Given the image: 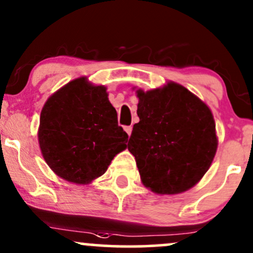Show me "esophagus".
Returning a JSON list of instances; mask_svg holds the SVG:
<instances>
[{"instance_id":"34e87169","label":"esophagus","mask_w":253,"mask_h":253,"mask_svg":"<svg viewBox=\"0 0 253 253\" xmlns=\"http://www.w3.org/2000/svg\"><path fill=\"white\" fill-rule=\"evenodd\" d=\"M125 130H126V133L128 134V136H130V133H132V127H130V126L125 127Z\"/></svg>"}]
</instances>
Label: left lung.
Returning a JSON list of instances; mask_svg holds the SVG:
<instances>
[{
  "label": "left lung",
  "instance_id": "obj_1",
  "mask_svg": "<svg viewBox=\"0 0 253 253\" xmlns=\"http://www.w3.org/2000/svg\"><path fill=\"white\" fill-rule=\"evenodd\" d=\"M135 92L139 123L133 126L127 146L141 183L161 195L189 190L207 172L216 153L211 110L175 82Z\"/></svg>",
  "mask_w": 253,
  "mask_h": 253
}]
</instances>
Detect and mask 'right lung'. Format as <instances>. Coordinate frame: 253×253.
<instances>
[{
    "label": "right lung",
    "mask_w": 253,
    "mask_h": 253,
    "mask_svg": "<svg viewBox=\"0 0 253 253\" xmlns=\"http://www.w3.org/2000/svg\"><path fill=\"white\" fill-rule=\"evenodd\" d=\"M128 135L104 85L80 77L47 98L40 114L38 140L51 170L65 181L89 184L126 150Z\"/></svg>",
    "instance_id": "right-lung-1"
}]
</instances>
